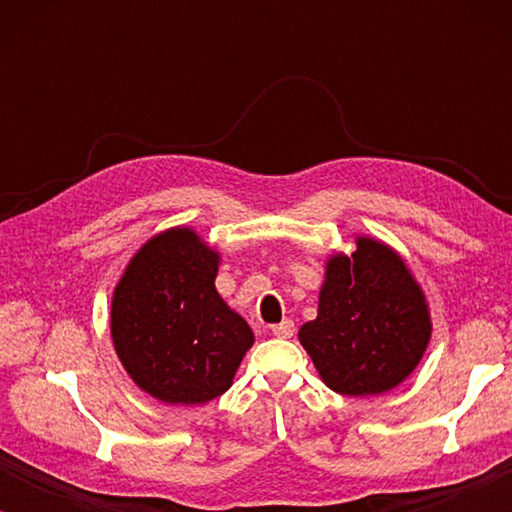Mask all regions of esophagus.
Returning a JSON list of instances; mask_svg holds the SVG:
<instances>
[{
    "label": "esophagus",
    "mask_w": 512,
    "mask_h": 512,
    "mask_svg": "<svg viewBox=\"0 0 512 512\" xmlns=\"http://www.w3.org/2000/svg\"><path fill=\"white\" fill-rule=\"evenodd\" d=\"M272 333H275L277 338H291V335L296 333V326H293L291 319H284V321H279V324L272 326Z\"/></svg>",
    "instance_id": "esophagus-1"
}]
</instances>
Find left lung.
<instances>
[{"label": "left lung", "instance_id": "1", "mask_svg": "<svg viewBox=\"0 0 512 512\" xmlns=\"http://www.w3.org/2000/svg\"><path fill=\"white\" fill-rule=\"evenodd\" d=\"M321 380L338 394L394 389L422 361L431 338L426 298L403 258L359 237L352 256H333L317 319L298 331Z\"/></svg>", "mask_w": 512, "mask_h": 512}]
</instances>
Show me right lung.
<instances>
[{"instance_id": "1", "label": "right lung", "mask_w": 512, "mask_h": 512, "mask_svg": "<svg viewBox=\"0 0 512 512\" xmlns=\"http://www.w3.org/2000/svg\"><path fill=\"white\" fill-rule=\"evenodd\" d=\"M219 254L191 228L151 237L111 298V338L139 389L202 405L233 384L254 333L216 291Z\"/></svg>"}]
</instances>
